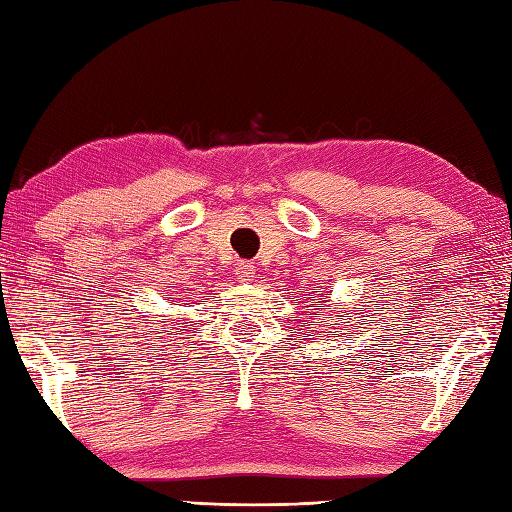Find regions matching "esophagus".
I'll list each match as a JSON object with an SVG mask.
<instances>
[{
    "label": "esophagus",
    "mask_w": 512,
    "mask_h": 512,
    "mask_svg": "<svg viewBox=\"0 0 512 512\" xmlns=\"http://www.w3.org/2000/svg\"><path fill=\"white\" fill-rule=\"evenodd\" d=\"M235 275H237L239 281H250L255 277V266L250 262H244V259H242V262H239L237 268H235Z\"/></svg>",
    "instance_id": "34e87169"
}]
</instances>
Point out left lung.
<instances>
[{
  "label": "left lung",
  "instance_id": "obj_1",
  "mask_svg": "<svg viewBox=\"0 0 512 512\" xmlns=\"http://www.w3.org/2000/svg\"><path fill=\"white\" fill-rule=\"evenodd\" d=\"M310 308H317V310H319V308H321V301H317V303H312V306H310Z\"/></svg>",
  "mask_w": 512,
  "mask_h": 512
}]
</instances>
